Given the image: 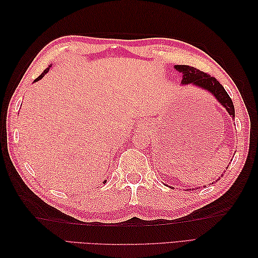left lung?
I'll return each instance as SVG.
<instances>
[{
    "label": "left lung",
    "instance_id": "8db88e82",
    "mask_svg": "<svg viewBox=\"0 0 258 258\" xmlns=\"http://www.w3.org/2000/svg\"><path fill=\"white\" fill-rule=\"evenodd\" d=\"M174 69L182 73V84L187 85L191 84L194 86L200 87L202 90L207 91L210 94H212L215 100L221 104V105L226 109L227 113L231 115L232 118L235 117V109L234 104L231 100V97L227 94V92L224 89L223 85L218 82L215 78L208 75L202 71L197 70L193 67H188V65H175ZM223 175V174H222ZM206 187V186H203ZM172 188V187H171ZM194 188H189V190Z\"/></svg>",
    "mask_w": 258,
    "mask_h": 258
}]
</instances>
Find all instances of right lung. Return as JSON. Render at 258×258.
Here are the masks:
<instances>
[{
    "mask_svg": "<svg viewBox=\"0 0 258 258\" xmlns=\"http://www.w3.org/2000/svg\"><path fill=\"white\" fill-rule=\"evenodd\" d=\"M50 68H51V65H50V67H48V68H47L46 70H44V72H43V73H42V74H41L40 76H38V78H37L36 80H34V82H37V81H40V80H41V79L43 78V76H44V75H45V74H46V73L48 72V71H50ZM104 182H106V180H104Z\"/></svg>",
    "mask_w": 258,
    "mask_h": 258,
    "instance_id": "right-lung-1",
    "label": "right lung"
}]
</instances>
